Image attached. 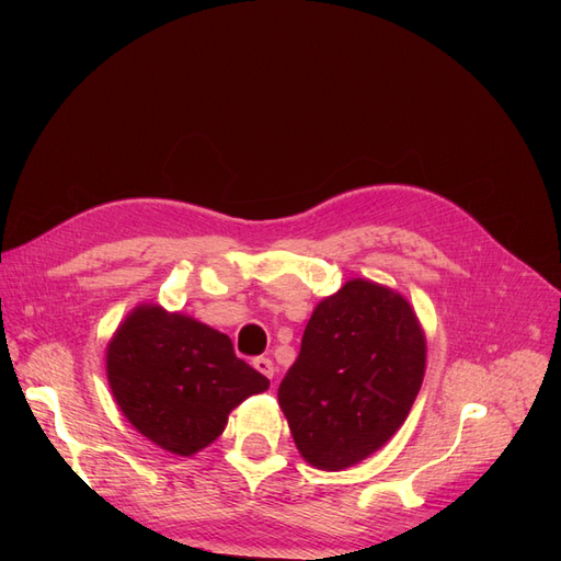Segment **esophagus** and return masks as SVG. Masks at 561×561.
Segmentation results:
<instances>
[{"mask_svg": "<svg viewBox=\"0 0 561 561\" xmlns=\"http://www.w3.org/2000/svg\"><path fill=\"white\" fill-rule=\"evenodd\" d=\"M252 365H254V369L262 371V375H264L266 379H274L276 369H274V363H271V358H264V355H260V358L252 360Z\"/></svg>", "mask_w": 561, "mask_h": 561, "instance_id": "34e87169", "label": "esophagus"}]
</instances>
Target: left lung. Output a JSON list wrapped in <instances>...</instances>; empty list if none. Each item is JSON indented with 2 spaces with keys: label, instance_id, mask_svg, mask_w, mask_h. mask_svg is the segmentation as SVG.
Masks as SVG:
<instances>
[{
  "label": "left lung",
  "instance_id": "obj_1",
  "mask_svg": "<svg viewBox=\"0 0 561 561\" xmlns=\"http://www.w3.org/2000/svg\"><path fill=\"white\" fill-rule=\"evenodd\" d=\"M426 339L400 295L363 278L322 299L278 402L301 456L344 470L386 445L410 414Z\"/></svg>",
  "mask_w": 561,
  "mask_h": 561
}]
</instances>
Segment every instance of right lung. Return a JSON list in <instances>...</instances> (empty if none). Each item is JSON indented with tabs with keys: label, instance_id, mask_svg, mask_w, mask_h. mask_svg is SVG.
<instances>
[{
	"label": "right lung",
	"instance_id": "add662e5",
	"mask_svg": "<svg viewBox=\"0 0 561 561\" xmlns=\"http://www.w3.org/2000/svg\"><path fill=\"white\" fill-rule=\"evenodd\" d=\"M107 379L133 426L180 456L208 447L236 404L268 388L227 334L159 307L135 309L118 328Z\"/></svg>",
	"mask_w": 561,
	"mask_h": 561
}]
</instances>
